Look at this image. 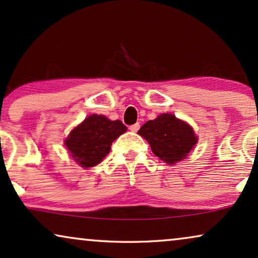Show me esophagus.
Segmentation results:
<instances>
[{
    "label": "esophagus",
    "instance_id": "1",
    "mask_svg": "<svg viewBox=\"0 0 258 258\" xmlns=\"http://www.w3.org/2000/svg\"><path fill=\"white\" fill-rule=\"evenodd\" d=\"M139 129H140V123H135V124L129 126V130L133 133H136Z\"/></svg>",
    "mask_w": 258,
    "mask_h": 258
}]
</instances>
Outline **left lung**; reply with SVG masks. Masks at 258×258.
I'll list each match as a JSON object with an SVG mask.
<instances>
[{"mask_svg":"<svg viewBox=\"0 0 258 258\" xmlns=\"http://www.w3.org/2000/svg\"><path fill=\"white\" fill-rule=\"evenodd\" d=\"M137 133L147 140L152 152L168 165L186 159L198 142L192 126L172 113H162L148 121Z\"/></svg>","mask_w":258,"mask_h":258,"instance_id":"8db88e82","label":"left lung"}]
</instances>
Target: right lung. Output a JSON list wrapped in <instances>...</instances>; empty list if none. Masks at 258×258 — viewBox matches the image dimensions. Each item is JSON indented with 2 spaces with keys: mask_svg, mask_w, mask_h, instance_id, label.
Returning <instances> with one entry per match:
<instances>
[{
  "mask_svg": "<svg viewBox=\"0 0 258 258\" xmlns=\"http://www.w3.org/2000/svg\"><path fill=\"white\" fill-rule=\"evenodd\" d=\"M125 132L126 126L118 119L110 121L105 116L93 113L70 133L65 146L79 166L89 168L103 161L112 142Z\"/></svg>",
  "mask_w": 258,
  "mask_h": 258,
  "instance_id": "1",
  "label": "right lung"
}]
</instances>
